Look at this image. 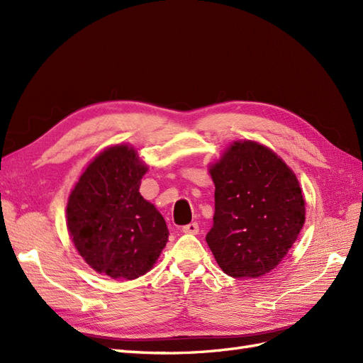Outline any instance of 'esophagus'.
<instances>
[{"label":"esophagus","instance_id":"1","mask_svg":"<svg viewBox=\"0 0 363 363\" xmlns=\"http://www.w3.org/2000/svg\"><path fill=\"white\" fill-rule=\"evenodd\" d=\"M182 232L186 233V235H199L200 227H199V224H196V223H191L188 225H183Z\"/></svg>","mask_w":363,"mask_h":363}]
</instances>
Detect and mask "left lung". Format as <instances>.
Masks as SVG:
<instances>
[{"mask_svg":"<svg viewBox=\"0 0 363 363\" xmlns=\"http://www.w3.org/2000/svg\"><path fill=\"white\" fill-rule=\"evenodd\" d=\"M215 183L213 227L206 236L227 276L260 279L286 257L306 221L295 172L256 140H233L208 163Z\"/></svg>","mask_w":363,"mask_h":363,"instance_id":"8db88e82","label":"left lung"}]
</instances>
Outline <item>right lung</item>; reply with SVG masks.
Wrapping results in <instances>:
<instances>
[{
    "instance_id": "obj_1",
    "label": "right lung",
    "mask_w": 363,
    "mask_h": 363,
    "mask_svg": "<svg viewBox=\"0 0 363 363\" xmlns=\"http://www.w3.org/2000/svg\"><path fill=\"white\" fill-rule=\"evenodd\" d=\"M148 168L133 145H111L87 163L68 196L72 244L101 276L115 280L144 276L168 242L163 216L139 192Z\"/></svg>"
}]
</instances>
